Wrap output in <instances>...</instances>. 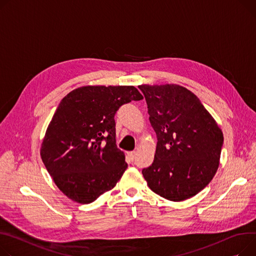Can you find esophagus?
Returning a JSON list of instances; mask_svg holds the SVG:
<instances>
[{"mask_svg": "<svg viewBox=\"0 0 256 256\" xmlns=\"http://www.w3.org/2000/svg\"><path fill=\"white\" fill-rule=\"evenodd\" d=\"M128 158H130L132 160H134V158H136V156H137V151H130V152L128 153Z\"/></svg>", "mask_w": 256, "mask_h": 256, "instance_id": "esophagus-1", "label": "esophagus"}]
</instances>
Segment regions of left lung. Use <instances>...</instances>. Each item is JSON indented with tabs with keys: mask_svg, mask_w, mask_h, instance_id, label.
Segmentation results:
<instances>
[{
	"mask_svg": "<svg viewBox=\"0 0 256 256\" xmlns=\"http://www.w3.org/2000/svg\"><path fill=\"white\" fill-rule=\"evenodd\" d=\"M158 138L154 160L142 170L149 188L173 202L190 198L210 183L224 134L198 98L177 84L139 85Z\"/></svg>",
	"mask_w": 256,
	"mask_h": 256,
	"instance_id": "8db88e82",
	"label": "left lung"
}]
</instances>
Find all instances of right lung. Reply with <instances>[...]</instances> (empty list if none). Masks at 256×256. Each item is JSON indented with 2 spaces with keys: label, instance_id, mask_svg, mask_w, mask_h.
I'll return each mask as SVG.
<instances>
[{
  "label": "right lung",
  "instance_id": "1",
  "mask_svg": "<svg viewBox=\"0 0 256 256\" xmlns=\"http://www.w3.org/2000/svg\"><path fill=\"white\" fill-rule=\"evenodd\" d=\"M143 96L134 86L88 85L68 94L46 130L40 154L60 190L90 204L111 190L128 168L115 139L119 107Z\"/></svg>",
  "mask_w": 256,
  "mask_h": 256
}]
</instances>
